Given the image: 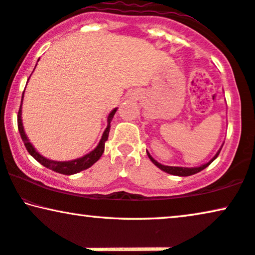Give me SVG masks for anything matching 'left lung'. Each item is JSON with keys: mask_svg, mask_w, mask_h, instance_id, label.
I'll return each mask as SVG.
<instances>
[{"mask_svg": "<svg viewBox=\"0 0 255 255\" xmlns=\"http://www.w3.org/2000/svg\"><path fill=\"white\" fill-rule=\"evenodd\" d=\"M224 145V144H223ZM223 147V146H221ZM221 147L219 148V150H218V152L216 153V156H214L212 159H211L210 161H207V163H205V164H203V165H200V166H197V167H181V166H166V165H163V164H160V163H158V161L156 160V159H153V158H152V156L150 153H148V152L146 151V153H147V156H148V158H150V160L152 161V163H153L154 165H156L157 167H159L161 171H164V172H166V173H168V174H173V176H179V177H187V176H192V174H196V173H198V172H200V171H203L204 168H206L208 165H210L211 163H212V161L216 159V158L219 156V153H220V151H221Z\"/></svg>", "mask_w": 255, "mask_h": 255, "instance_id": "8db88e82", "label": "left lung"}]
</instances>
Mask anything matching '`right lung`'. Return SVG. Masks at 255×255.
Segmentation results:
<instances>
[{
    "label": "right lung",
    "instance_id": "1",
    "mask_svg": "<svg viewBox=\"0 0 255 255\" xmlns=\"http://www.w3.org/2000/svg\"><path fill=\"white\" fill-rule=\"evenodd\" d=\"M23 96H24V91H23ZM23 96H22V101H21V107H19L18 115H17L18 131H19V134H21V138H22L23 143H24L25 148H26V150H28L29 153H30L31 156L34 157L35 159L38 161L39 164H42L43 166H45L47 168H49V170H52V171L57 172V173L68 174V176H70V174L78 173V172H81V171H83V170H87V168L91 167L92 165H94L96 161H97L99 158L102 157V154H103V152H104L105 141L108 140L109 132H110V128H111L110 127V123H111L112 118H114L116 111H117V108L114 109V110H112L110 114H109V116H108V127L104 130L103 134H102V138H101V140H99L98 145L94 148V150H92L91 152H89V153H87L83 157L77 158V159L69 160V161H57V160H51V159H48V158L43 157L42 154L39 153V152L34 147V145L30 143L29 138L26 137V134H25V132H24V128H23V123H22Z\"/></svg>",
    "mask_w": 255,
    "mask_h": 255
}]
</instances>
